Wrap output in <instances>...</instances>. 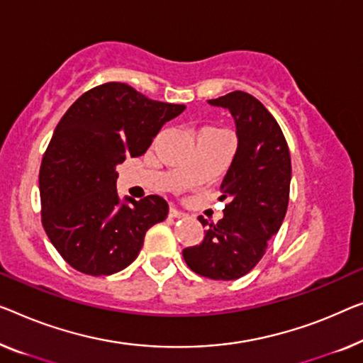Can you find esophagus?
Returning <instances> with one entry per match:
<instances>
[{"label": "esophagus", "instance_id": "1", "mask_svg": "<svg viewBox=\"0 0 363 363\" xmlns=\"http://www.w3.org/2000/svg\"><path fill=\"white\" fill-rule=\"evenodd\" d=\"M169 216H171V218H186L187 213H184L182 210H177L174 207H171L169 208Z\"/></svg>", "mask_w": 363, "mask_h": 363}]
</instances>
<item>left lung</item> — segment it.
<instances>
[{
    "label": "left lung",
    "mask_w": 363,
    "mask_h": 363,
    "mask_svg": "<svg viewBox=\"0 0 363 363\" xmlns=\"http://www.w3.org/2000/svg\"><path fill=\"white\" fill-rule=\"evenodd\" d=\"M212 106L235 117L238 150L220 191L228 199L223 218L210 223L200 245L182 251L194 272L213 280H235L256 267L267 241L280 230L290 199L291 161L282 128L261 101L233 91Z\"/></svg>",
    "instance_id": "8db88e82"
}]
</instances>
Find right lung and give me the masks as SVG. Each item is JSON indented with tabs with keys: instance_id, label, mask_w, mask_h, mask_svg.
Returning a JSON list of instances; mask_svg holds the SVG:
<instances>
[{
	"instance_id": "1",
	"label": "right lung",
	"mask_w": 363,
	"mask_h": 363,
	"mask_svg": "<svg viewBox=\"0 0 363 363\" xmlns=\"http://www.w3.org/2000/svg\"><path fill=\"white\" fill-rule=\"evenodd\" d=\"M186 109L151 101L125 83L86 91L65 112L43 153V230L73 269L111 275L137 259L147 231L167 216L160 196H117L116 166L142 156L167 121Z\"/></svg>"
}]
</instances>
